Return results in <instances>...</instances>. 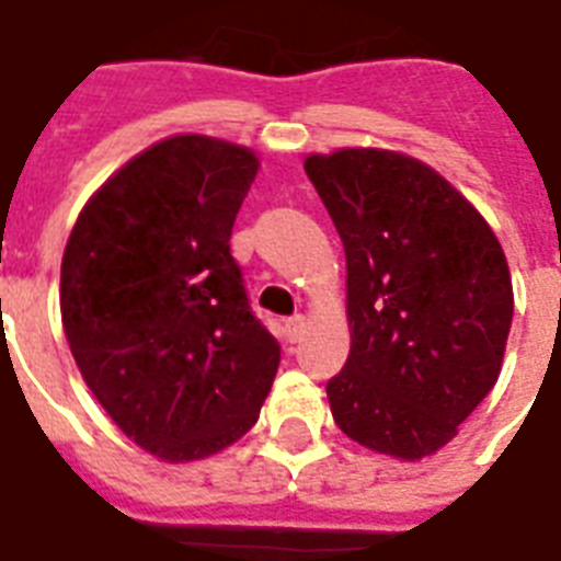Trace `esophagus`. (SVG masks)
<instances>
[{
    "label": "esophagus",
    "instance_id": "obj_1",
    "mask_svg": "<svg viewBox=\"0 0 561 561\" xmlns=\"http://www.w3.org/2000/svg\"><path fill=\"white\" fill-rule=\"evenodd\" d=\"M304 328H307V319L304 316H289L284 321V336L289 342H298L304 336Z\"/></svg>",
    "mask_w": 561,
    "mask_h": 561
}]
</instances>
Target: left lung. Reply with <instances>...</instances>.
Here are the masks:
<instances>
[{
	"instance_id": "left-lung-1",
	"label": "left lung",
	"mask_w": 561,
	"mask_h": 561,
	"mask_svg": "<svg viewBox=\"0 0 561 561\" xmlns=\"http://www.w3.org/2000/svg\"><path fill=\"white\" fill-rule=\"evenodd\" d=\"M304 172L348 263L351 354L328 380L333 421L377 454L430 457L501 375L512 324L501 242L407 154L342 149L312 154Z\"/></svg>"
}]
</instances>
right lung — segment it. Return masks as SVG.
<instances>
[{
    "instance_id": "add662e5",
    "label": "right lung",
    "mask_w": 561,
    "mask_h": 561,
    "mask_svg": "<svg viewBox=\"0 0 561 561\" xmlns=\"http://www.w3.org/2000/svg\"><path fill=\"white\" fill-rule=\"evenodd\" d=\"M254 175L242 146L169 137L90 198L64 251L69 351L125 436L167 462L249 433L280 363L231 254Z\"/></svg>"
}]
</instances>
